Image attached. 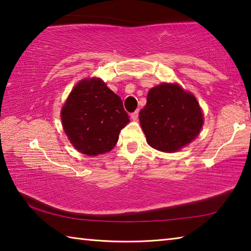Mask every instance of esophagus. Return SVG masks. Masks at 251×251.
I'll return each instance as SVG.
<instances>
[{"mask_svg":"<svg viewBox=\"0 0 251 251\" xmlns=\"http://www.w3.org/2000/svg\"><path fill=\"white\" fill-rule=\"evenodd\" d=\"M130 117L133 118L134 121L137 120V118H138V110H135L134 113H131V114H130Z\"/></svg>","mask_w":251,"mask_h":251,"instance_id":"obj_1","label":"esophagus"}]
</instances>
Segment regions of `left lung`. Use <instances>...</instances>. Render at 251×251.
I'll return each mask as SVG.
<instances>
[{"instance_id":"left-lung-1","label":"left lung","mask_w":251,"mask_h":251,"mask_svg":"<svg viewBox=\"0 0 251 251\" xmlns=\"http://www.w3.org/2000/svg\"><path fill=\"white\" fill-rule=\"evenodd\" d=\"M147 143L160 151L173 152L192 143L203 124L195 96L177 84H160L148 92L147 103L139 112Z\"/></svg>"}]
</instances>
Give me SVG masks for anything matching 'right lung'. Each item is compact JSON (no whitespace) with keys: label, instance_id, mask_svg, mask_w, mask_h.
<instances>
[{"label":"right lung","instance_id":"right-lung-1","mask_svg":"<svg viewBox=\"0 0 251 251\" xmlns=\"http://www.w3.org/2000/svg\"><path fill=\"white\" fill-rule=\"evenodd\" d=\"M61 118L70 142L88 156L112 151L129 122L121 97L100 78L76 85L63 106Z\"/></svg>","mask_w":251,"mask_h":251}]
</instances>
